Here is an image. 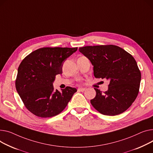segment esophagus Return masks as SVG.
Segmentation results:
<instances>
[{
    "label": "esophagus",
    "mask_w": 153,
    "mask_h": 153,
    "mask_svg": "<svg viewBox=\"0 0 153 153\" xmlns=\"http://www.w3.org/2000/svg\"><path fill=\"white\" fill-rule=\"evenodd\" d=\"M85 90H86V88H84V87H79L78 88V91H84Z\"/></svg>",
    "instance_id": "obj_1"
}]
</instances>
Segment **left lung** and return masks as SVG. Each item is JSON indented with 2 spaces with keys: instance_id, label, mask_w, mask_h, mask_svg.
Masks as SVG:
<instances>
[{
  "instance_id": "obj_1",
  "label": "left lung",
  "mask_w": 153,
  "mask_h": 153,
  "mask_svg": "<svg viewBox=\"0 0 153 153\" xmlns=\"http://www.w3.org/2000/svg\"><path fill=\"white\" fill-rule=\"evenodd\" d=\"M79 50L94 66V76L109 80L104 94L94 88L96 96L90 100L91 105L104 115L124 113L139 92L141 73L134 58L114 45L85 46Z\"/></svg>"
}]
</instances>
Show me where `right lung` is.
<instances>
[{
  "label": "right lung",
  "instance_id": "add662e5",
  "mask_svg": "<svg viewBox=\"0 0 153 153\" xmlns=\"http://www.w3.org/2000/svg\"><path fill=\"white\" fill-rule=\"evenodd\" d=\"M77 47H44L26 56L20 63L15 87L25 107L40 117H50L64 110L76 88L67 87L59 92L53 82L57 74H62L65 61Z\"/></svg>",
  "mask_w": 153,
  "mask_h": 153
}]
</instances>
